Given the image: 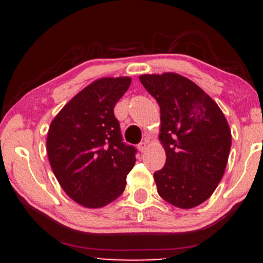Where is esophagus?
Listing matches in <instances>:
<instances>
[{
  "mask_svg": "<svg viewBox=\"0 0 263 263\" xmlns=\"http://www.w3.org/2000/svg\"><path fill=\"white\" fill-rule=\"evenodd\" d=\"M146 146H147V141H146V140H145V141H141L139 145H137V148H139V150L141 151V153H144V151L146 150Z\"/></svg>",
  "mask_w": 263,
  "mask_h": 263,
  "instance_id": "1",
  "label": "esophagus"
}]
</instances>
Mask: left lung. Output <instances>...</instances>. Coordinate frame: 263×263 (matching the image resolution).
Wrapping results in <instances>:
<instances>
[{
  "label": "left lung",
  "instance_id": "left-lung-1",
  "mask_svg": "<svg viewBox=\"0 0 263 263\" xmlns=\"http://www.w3.org/2000/svg\"><path fill=\"white\" fill-rule=\"evenodd\" d=\"M160 107L165 165L154 173L158 193L179 209L205 202L221 181L232 146L227 118L200 86L177 73L141 75Z\"/></svg>",
  "mask_w": 263,
  "mask_h": 263
}]
</instances>
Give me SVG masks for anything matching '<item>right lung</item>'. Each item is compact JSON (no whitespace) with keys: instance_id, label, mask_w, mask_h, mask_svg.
Wrapping results in <instances>:
<instances>
[{"instance_id":"1","label":"right lung","mask_w":263,"mask_h":263,"mask_svg":"<svg viewBox=\"0 0 263 263\" xmlns=\"http://www.w3.org/2000/svg\"><path fill=\"white\" fill-rule=\"evenodd\" d=\"M129 78H104L73 97L52 121L47 154L61 187L80 205L98 209L123 193L136 147L123 142L115 105Z\"/></svg>"}]
</instances>
